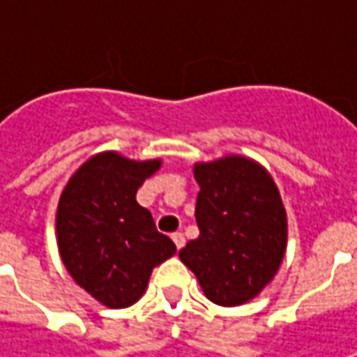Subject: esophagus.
<instances>
[{"label": "esophagus", "mask_w": 357, "mask_h": 357, "mask_svg": "<svg viewBox=\"0 0 357 357\" xmlns=\"http://www.w3.org/2000/svg\"><path fill=\"white\" fill-rule=\"evenodd\" d=\"M172 242H174V246L181 250V248L185 246V234H183V232H174V234H172Z\"/></svg>", "instance_id": "esophagus-1"}]
</instances>
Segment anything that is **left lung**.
Returning a JSON list of instances; mask_svg holds the SVG:
<instances>
[{
  "label": "left lung",
  "instance_id": "left-lung-1",
  "mask_svg": "<svg viewBox=\"0 0 357 357\" xmlns=\"http://www.w3.org/2000/svg\"><path fill=\"white\" fill-rule=\"evenodd\" d=\"M199 238L178 252L204 296L218 306H242L280 270L288 218L270 172L254 158L227 155L195 165Z\"/></svg>",
  "mask_w": 357,
  "mask_h": 357
}]
</instances>
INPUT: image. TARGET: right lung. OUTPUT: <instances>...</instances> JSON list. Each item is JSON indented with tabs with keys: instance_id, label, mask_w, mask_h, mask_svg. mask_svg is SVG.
Instances as JSON below:
<instances>
[{
	"instance_id": "1",
	"label": "right lung",
	"mask_w": 357,
	"mask_h": 357,
	"mask_svg": "<svg viewBox=\"0 0 357 357\" xmlns=\"http://www.w3.org/2000/svg\"><path fill=\"white\" fill-rule=\"evenodd\" d=\"M162 160H132L105 151L85 160L63 188L55 230L71 278L107 308L132 306L153 268L176 252L160 234L137 190Z\"/></svg>"
}]
</instances>
